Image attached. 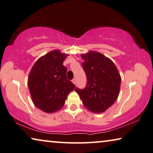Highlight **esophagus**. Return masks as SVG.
I'll list each match as a JSON object with an SVG mask.
<instances>
[{
	"instance_id": "obj_1",
	"label": "esophagus",
	"mask_w": 153,
	"mask_h": 153,
	"mask_svg": "<svg viewBox=\"0 0 153 153\" xmlns=\"http://www.w3.org/2000/svg\"><path fill=\"white\" fill-rule=\"evenodd\" d=\"M72 83H73L74 85L75 84H76V79H72Z\"/></svg>"
}]
</instances>
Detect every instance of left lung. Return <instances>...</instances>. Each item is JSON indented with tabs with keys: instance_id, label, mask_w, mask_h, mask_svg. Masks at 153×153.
Masks as SVG:
<instances>
[{
	"instance_id": "obj_1",
	"label": "left lung",
	"mask_w": 153,
	"mask_h": 153,
	"mask_svg": "<svg viewBox=\"0 0 153 153\" xmlns=\"http://www.w3.org/2000/svg\"><path fill=\"white\" fill-rule=\"evenodd\" d=\"M81 57L88 82L83 90L75 91L89 111L102 113L118 97L121 76L114 62L102 54L90 51Z\"/></svg>"
}]
</instances>
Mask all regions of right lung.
I'll list each match as a JSON object with an SVG mask.
<instances>
[{"label":"right lung","mask_w":153,"mask_h":153,"mask_svg":"<svg viewBox=\"0 0 153 153\" xmlns=\"http://www.w3.org/2000/svg\"><path fill=\"white\" fill-rule=\"evenodd\" d=\"M68 56L54 50L35 63L28 78V87L34 105L46 113L62 109L74 85L67 79V68L63 65Z\"/></svg>","instance_id":"1"}]
</instances>
